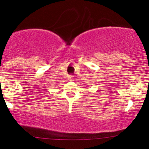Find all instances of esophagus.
I'll use <instances>...</instances> for the list:
<instances>
[{
    "label": "esophagus",
    "instance_id": "esophagus-1",
    "mask_svg": "<svg viewBox=\"0 0 149 149\" xmlns=\"http://www.w3.org/2000/svg\"><path fill=\"white\" fill-rule=\"evenodd\" d=\"M73 79H74V78H73V77L72 76V75H69V76H68V81H73Z\"/></svg>",
    "mask_w": 149,
    "mask_h": 149
}]
</instances>
